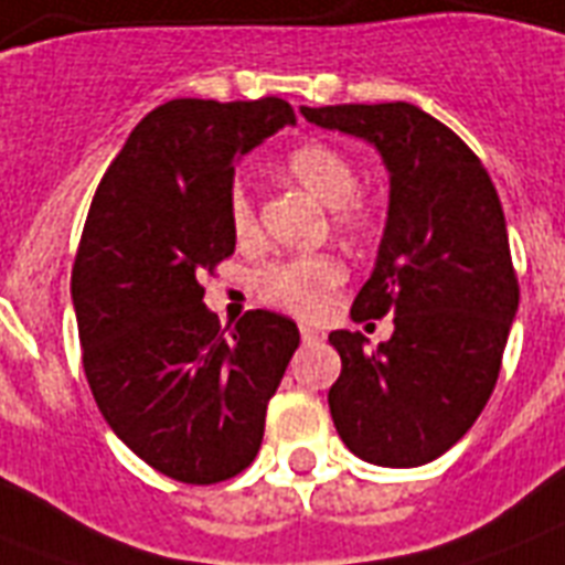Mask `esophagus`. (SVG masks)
I'll return each instance as SVG.
<instances>
[{"instance_id": "esophagus-1", "label": "esophagus", "mask_w": 565, "mask_h": 565, "mask_svg": "<svg viewBox=\"0 0 565 565\" xmlns=\"http://www.w3.org/2000/svg\"><path fill=\"white\" fill-rule=\"evenodd\" d=\"M301 340L310 345V343H319V340H326V334L313 326H301Z\"/></svg>"}]
</instances>
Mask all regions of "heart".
Wrapping results in <instances>:
<instances>
[{
	"mask_svg": "<svg viewBox=\"0 0 565 565\" xmlns=\"http://www.w3.org/2000/svg\"><path fill=\"white\" fill-rule=\"evenodd\" d=\"M287 175L299 184L310 199L334 216V228L343 234H358L370 225V207L358 202V170L334 146L308 143L287 158ZM231 231L239 243L257 237L255 204L243 190L231 195ZM343 281V266L334 257H290L275 260L257 273V292L269 305L299 313V317H319L331 301L337 284Z\"/></svg>",
	"mask_w": 565,
	"mask_h": 565,
	"instance_id": "1",
	"label": "heart"
}]
</instances>
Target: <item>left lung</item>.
Returning <instances> with one entry per match:
<instances>
[{"label":"left lung","instance_id":"obj_1","mask_svg":"<svg viewBox=\"0 0 565 565\" xmlns=\"http://www.w3.org/2000/svg\"><path fill=\"white\" fill-rule=\"evenodd\" d=\"M301 117L375 146L390 175L384 237L352 319L393 313V337L366 349L361 331H331L343 361L328 390L331 419L366 463H430L481 416L516 319L499 193L472 149L416 105H328Z\"/></svg>","mask_w":565,"mask_h":565}]
</instances>
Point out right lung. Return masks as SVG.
<instances>
[{
  "label": "right lung",
  "instance_id": "right-lung-1",
  "mask_svg": "<svg viewBox=\"0 0 565 565\" xmlns=\"http://www.w3.org/2000/svg\"><path fill=\"white\" fill-rule=\"evenodd\" d=\"M292 122L275 96L172 99L137 122L93 195L73 266L87 384L110 430L172 481H225L255 460L299 349L273 310L220 331L199 284L234 255V163Z\"/></svg>",
  "mask_w": 565,
  "mask_h": 565
}]
</instances>
